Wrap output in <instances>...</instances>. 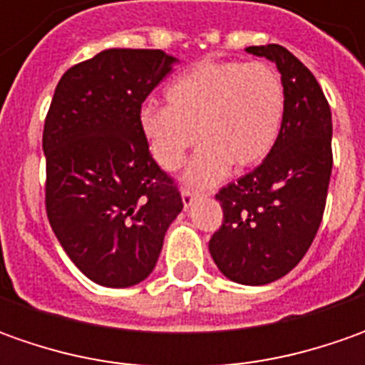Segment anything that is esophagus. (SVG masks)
<instances>
[{
	"label": "esophagus",
	"instance_id": "obj_1",
	"mask_svg": "<svg viewBox=\"0 0 365 365\" xmlns=\"http://www.w3.org/2000/svg\"><path fill=\"white\" fill-rule=\"evenodd\" d=\"M180 197H182V203H185V207H190V205H192V201L197 199V192H195V190L187 189V187H182V189H180Z\"/></svg>",
	"mask_w": 365,
	"mask_h": 365
}]
</instances>
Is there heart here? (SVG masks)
<instances>
[{"instance_id":"heart-1","label":"heart","mask_w":365,"mask_h":365,"mask_svg":"<svg viewBox=\"0 0 365 365\" xmlns=\"http://www.w3.org/2000/svg\"><path fill=\"white\" fill-rule=\"evenodd\" d=\"M166 106L148 103L140 130L154 160L176 170L199 140L189 166L197 185L217 180L227 164L247 168L262 162L278 140L284 120V85L268 63L201 61L166 87Z\"/></svg>"}]
</instances>
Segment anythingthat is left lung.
I'll list each match as a JSON object with an SVG mask.
<instances>
[{"instance_id": "left-lung-1", "label": "left lung", "mask_w": 365, "mask_h": 365, "mask_svg": "<svg viewBox=\"0 0 365 365\" xmlns=\"http://www.w3.org/2000/svg\"><path fill=\"white\" fill-rule=\"evenodd\" d=\"M245 50L278 66L284 120L262 164L215 195L223 221L209 252L230 280L259 287L290 272L319 232L333 168V123L321 85L292 52L280 44Z\"/></svg>"}]
</instances>
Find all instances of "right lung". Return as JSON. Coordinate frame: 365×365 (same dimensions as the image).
<instances>
[{
  "label": "right lung",
  "instance_id": "add662e5",
  "mask_svg": "<svg viewBox=\"0 0 365 365\" xmlns=\"http://www.w3.org/2000/svg\"><path fill=\"white\" fill-rule=\"evenodd\" d=\"M173 63L162 50H103L71 66L50 101L46 215L66 256L101 287L142 282L182 209L140 130L142 103Z\"/></svg>",
  "mask_w": 365,
  "mask_h": 365
}]
</instances>
